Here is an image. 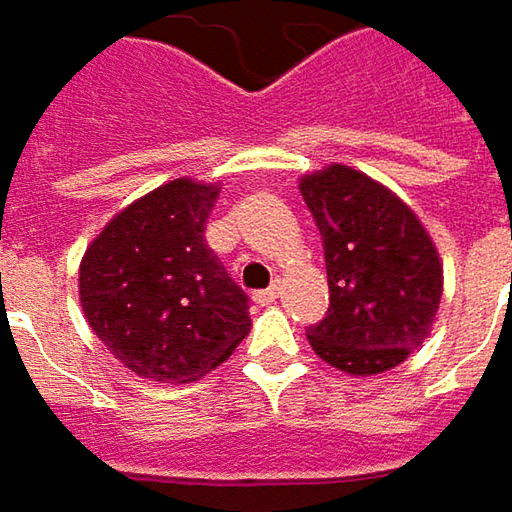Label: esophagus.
Here are the masks:
<instances>
[{"instance_id": "1", "label": "esophagus", "mask_w": 512, "mask_h": 512, "mask_svg": "<svg viewBox=\"0 0 512 512\" xmlns=\"http://www.w3.org/2000/svg\"><path fill=\"white\" fill-rule=\"evenodd\" d=\"M279 299V287H267V290H256L253 293V302L256 305H273Z\"/></svg>"}]
</instances>
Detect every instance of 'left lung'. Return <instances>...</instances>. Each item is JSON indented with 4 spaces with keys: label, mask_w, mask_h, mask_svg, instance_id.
I'll list each match as a JSON object with an SVG mask.
<instances>
[{
    "label": "left lung",
    "mask_w": 512,
    "mask_h": 512,
    "mask_svg": "<svg viewBox=\"0 0 512 512\" xmlns=\"http://www.w3.org/2000/svg\"><path fill=\"white\" fill-rule=\"evenodd\" d=\"M322 233L327 316L307 330L316 356L347 376L387 373L430 336L444 293L442 256L413 207L347 165L299 179Z\"/></svg>",
    "instance_id": "left-lung-1"
}]
</instances>
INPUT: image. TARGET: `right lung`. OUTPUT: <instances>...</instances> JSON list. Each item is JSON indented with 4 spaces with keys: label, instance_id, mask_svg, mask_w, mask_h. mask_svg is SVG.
<instances>
[{
    "label": "right lung",
    "instance_id": "1",
    "mask_svg": "<svg viewBox=\"0 0 512 512\" xmlns=\"http://www.w3.org/2000/svg\"><path fill=\"white\" fill-rule=\"evenodd\" d=\"M219 182H165L122 207L79 262L85 319L139 379L185 384L250 333L242 287L205 245Z\"/></svg>",
    "mask_w": 512,
    "mask_h": 512
}]
</instances>
